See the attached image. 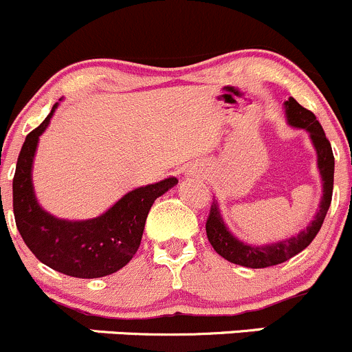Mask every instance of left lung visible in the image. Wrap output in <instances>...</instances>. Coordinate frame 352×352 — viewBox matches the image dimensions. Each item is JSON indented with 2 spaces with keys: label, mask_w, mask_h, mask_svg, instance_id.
<instances>
[{
  "label": "left lung",
  "mask_w": 352,
  "mask_h": 352,
  "mask_svg": "<svg viewBox=\"0 0 352 352\" xmlns=\"http://www.w3.org/2000/svg\"><path fill=\"white\" fill-rule=\"evenodd\" d=\"M286 116L287 122L291 126L307 129L310 133V138L314 141L315 150H317L318 155V170H320L322 180H324V197H322L320 209H318L317 216H315V219L310 223V226L307 230L300 232L298 236H293V239L283 240V242L272 245H264V247H252V245L236 240L226 230L225 223H223L221 216H219L218 204L212 201L208 219H206V235H208L209 243L212 245V248L223 258L233 262V264L243 265V267H271V265L283 264V262L289 261L291 257L300 254L303 248H307L308 245L314 242L317 233L320 232L325 214H327L330 208V201H332L333 153L332 146H330V141L325 136L320 122H318L317 117H315V113L311 110L301 107L293 97L286 102Z\"/></svg>",
  "instance_id": "left-lung-1"
}]
</instances>
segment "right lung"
<instances>
[{
	"label": "right lung",
	"mask_w": 352,
	"mask_h": 352,
	"mask_svg": "<svg viewBox=\"0 0 352 352\" xmlns=\"http://www.w3.org/2000/svg\"><path fill=\"white\" fill-rule=\"evenodd\" d=\"M56 107L58 104L41 126L27 134L19 155L13 177L16 228L42 264L73 278H104L122 269L133 258L140 248L144 223L155 199L179 180L168 177L131 190L107 212L88 221H65L47 214L35 201L30 175L38 136L47 127Z\"/></svg>",
	"instance_id": "right-lung-1"
}]
</instances>
